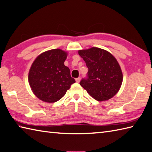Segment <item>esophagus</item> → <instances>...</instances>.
<instances>
[{"instance_id":"esophagus-1","label":"esophagus","mask_w":152,"mask_h":152,"mask_svg":"<svg viewBox=\"0 0 152 152\" xmlns=\"http://www.w3.org/2000/svg\"><path fill=\"white\" fill-rule=\"evenodd\" d=\"M80 77H79V78H76V82H77V83H79L80 82Z\"/></svg>"}]
</instances>
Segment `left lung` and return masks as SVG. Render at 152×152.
<instances>
[{
	"label": "left lung",
	"mask_w": 152,
	"mask_h": 152,
	"mask_svg": "<svg viewBox=\"0 0 152 152\" xmlns=\"http://www.w3.org/2000/svg\"><path fill=\"white\" fill-rule=\"evenodd\" d=\"M78 54L88 68V77L80 81V86L98 102L115 96L120 90L123 77L113 55L97 47L79 50Z\"/></svg>",
	"instance_id": "left-lung-1"
}]
</instances>
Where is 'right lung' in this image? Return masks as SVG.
Listing matches in <instances>:
<instances>
[{
  "label": "right lung",
  "instance_id": "add662e5",
  "mask_svg": "<svg viewBox=\"0 0 152 152\" xmlns=\"http://www.w3.org/2000/svg\"><path fill=\"white\" fill-rule=\"evenodd\" d=\"M66 57V52L55 49L41 53L32 63L29 84L35 96L43 102H57L76 82L69 68L64 64Z\"/></svg>",
  "mask_w": 152,
  "mask_h": 152
}]
</instances>
